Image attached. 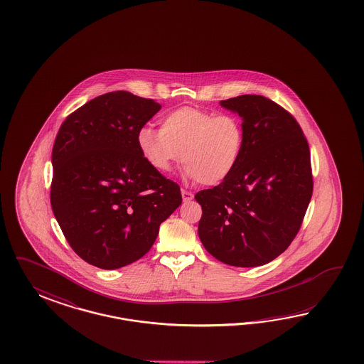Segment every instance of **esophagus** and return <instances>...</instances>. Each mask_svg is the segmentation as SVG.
Returning <instances> with one entry per match:
<instances>
[{
  "label": "esophagus",
  "mask_w": 364,
  "mask_h": 364,
  "mask_svg": "<svg viewBox=\"0 0 364 364\" xmlns=\"http://www.w3.org/2000/svg\"><path fill=\"white\" fill-rule=\"evenodd\" d=\"M181 196H183V201H191L192 198H193V193L192 192H189V191H186V189H181Z\"/></svg>",
  "instance_id": "esophagus-1"
}]
</instances>
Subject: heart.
<instances>
[{
	"label": "heart",
	"instance_id": "b5f03b06",
	"mask_svg": "<svg viewBox=\"0 0 364 364\" xmlns=\"http://www.w3.org/2000/svg\"><path fill=\"white\" fill-rule=\"evenodd\" d=\"M159 122L160 129L144 125L136 137L140 154L154 171L166 173L183 159L188 178L216 186L237 166L244 144L237 116L181 107L164 113Z\"/></svg>",
	"mask_w": 364,
	"mask_h": 364
}]
</instances>
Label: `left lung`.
Listing matches in <instances>:
<instances>
[{"instance_id": "8db88e82", "label": "left lung", "mask_w": 364, "mask_h": 364, "mask_svg": "<svg viewBox=\"0 0 364 364\" xmlns=\"http://www.w3.org/2000/svg\"><path fill=\"white\" fill-rule=\"evenodd\" d=\"M220 105L242 117L239 163L218 187L196 193L198 237L221 263L257 267L295 239L312 196L309 143L298 122L272 100L242 95Z\"/></svg>"}]
</instances>
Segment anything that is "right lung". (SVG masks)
<instances>
[{"label":"right lung","mask_w":364,"mask_h":364,"mask_svg":"<svg viewBox=\"0 0 364 364\" xmlns=\"http://www.w3.org/2000/svg\"><path fill=\"white\" fill-rule=\"evenodd\" d=\"M160 109L154 100L109 92L69 114L55 136L52 210L89 264L116 269L139 260L181 204L180 187L144 160L136 141Z\"/></svg>","instance_id":"add662e5"}]
</instances>
